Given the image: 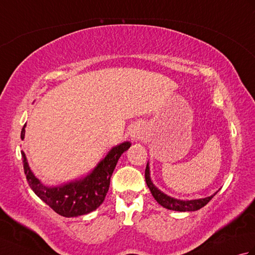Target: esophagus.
Masks as SVG:
<instances>
[{"instance_id": "obj_1", "label": "esophagus", "mask_w": 255, "mask_h": 255, "mask_svg": "<svg viewBox=\"0 0 255 255\" xmlns=\"http://www.w3.org/2000/svg\"><path fill=\"white\" fill-rule=\"evenodd\" d=\"M139 131H137V130H133V131H131L130 132V138H131V140H137L138 138H139Z\"/></svg>"}]
</instances>
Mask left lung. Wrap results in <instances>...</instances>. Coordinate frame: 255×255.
Segmentation results:
<instances>
[{
	"label": "left lung",
	"mask_w": 255,
	"mask_h": 255,
	"mask_svg": "<svg viewBox=\"0 0 255 255\" xmlns=\"http://www.w3.org/2000/svg\"><path fill=\"white\" fill-rule=\"evenodd\" d=\"M144 176H145V183L150 189L151 194L154 197V199L158 202L161 206H163L164 208L170 209V210H175V211H196L200 208H203L205 205H207L209 203V200L213 198L217 192H216L214 195H210L208 197L205 198H199V199H191V200H183V199H177L174 197H171L169 195L164 194L162 191L156 187L153 182L151 181L150 177V166H149V162L147 163V167H145V172H144Z\"/></svg>",
	"instance_id": "obj_1"
}]
</instances>
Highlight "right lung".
Instances as JSON below:
<instances>
[{
	"label": "right lung",
	"mask_w": 255,
	"mask_h": 255,
	"mask_svg": "<svg viewBox=\"0 0 255 255\" xmlns=\"http://www.w3.org/2000/svg\"><path fill=\"white\" fill-rule=\"evenodd\" d=\"M25 128L26 124L20 132L21 140L25 138ZM130 145L129 141L115 145L89 174L59 186L45 185L32 173L24 151L20 153L27 182L34 193L57 214L71 218L90 214L104 202L117 162Z\"/></svg>",
	"instance_id": "right-lung-1"
}]
</instances>
